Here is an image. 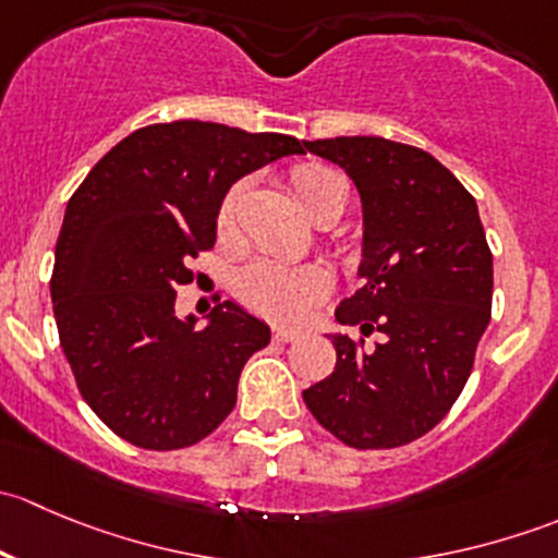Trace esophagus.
<instances>
[{
	"label": "esophagus",
	"instance_id": "34e87169",
	"mask_svg": "<svg viewBox=\"0 0 558 558\" xmlns=\"http://www.w3.org/2000/svg\"><path fill=\"white\" fill-rule=\"evenodd\" d=\"M300 337H302L300 329H286V326H275L272 329V340L278 342H294L300 340Z\"/></svg>",
	"mask_w": 558,
	"mask_h": 558
}]
</instances>
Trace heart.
<instances>
[{
    "instance_id": "b5f03b06",
    "label": "heart",
    "mask_w": 558,
    "mask_h": 558,
    "mask_svg": "<svg viewBox=\"0 0 558 558\" xmlns=\"http://www.w3.org/2000/svg\"><path fill=\"white\" fill-rule=\"evenodd\" d=\"M289 185L300 205L315 218H340L348 205V180L335 167L320 161H305L291 167ZM247 183L238 180L229 185L216 213L218 238H232L238 229L240 205ZM335 278L324 264H286L275 258H258L245 267L238 278V296L253 313L272 320H302L315 302L329 296Z\"/></svg>"
}]
</instances>
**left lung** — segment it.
<instances>
[{
	"instance_id": "8db88e82",
	"label": "left lung",
	"mask_w": 558,
	"mask_h": 558,
	"mask_svg": "<svg viewBox=\"0 0 558 558\" xmlns=\"http://www.w3.org/2000/svg\"><path fill=\"white\" fill-rule=\"evenodd\" d=\"M356 183L364 207L362 286L340 302L335 373L302 391L326 432L359 451L435 429L475 364L492 318L494 264L470 191L426 150L384 137L305 143ZM378 330L373 347L363 337Z\"/></svg>"
}]
</instances>
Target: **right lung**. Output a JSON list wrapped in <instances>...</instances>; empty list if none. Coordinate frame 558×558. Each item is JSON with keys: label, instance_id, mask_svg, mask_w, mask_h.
Segmentation results:
<instances>
[{"label": "right lung", "instance_id": "right-lung-1", "mask_svg": "<svg viewBox=\"0 0 558 558\" xmlns=\"http://www.w3.org/2000/svg\"><path fill=\"white\" fill-rule=\"evenodd\" d=\"M305 143L210 121L150 123L97 161L66 205L50 275L64 356L88 408L126 442L178 451L232 413L269 326L234 302L210 324L174 315L191 258L216 245L234 180Z\"/></svg>", "mask_w": 558, "mask_h": 558}]
</instances>
